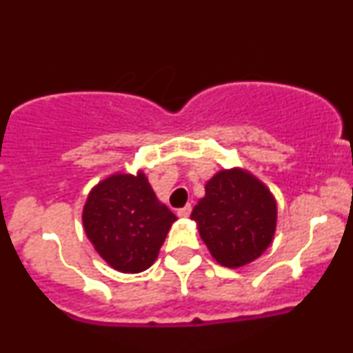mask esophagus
Returning a JSON list of instances; mask_svg holds the SVG:
<instances>
[{
	"label": "esophagus",
	"instance_id": "1",
	"mask_svg": "<svg viewBox=\"0 0 353 353\" xmlns=\"http://www.w3.org/2000/svg\"><path fill=\"white\" fill-rule=\"evenodd\" d=\"M190 210H192V208H190V204H188V205H184V208L177 209L176 214L179 217H189L190 216Z\"/></svg>",
	"mask_w": 353,
	"mask_h": 353
}]
</instances>
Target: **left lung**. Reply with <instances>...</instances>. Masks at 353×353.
Listing matches in <instances>:
<instances>
[{"mask_svg": "<svg viewBox=\"0 0 353 353\" xmlns=\"http://www.w3.org/2000/svg\"><path fill=\"white\" fill-rule=\"evenodd\" d=\"M190 219L221 265L242 267L270 245L277 205L262 182L241 169L221 171L205 184V197Z\"/></svg>", "mask_w": 353, "mask_h": 353, "instance_id": "left-lung-1", "label": "left lung"}]
</instances>
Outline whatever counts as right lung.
<instances>
[{
  "label": "right lung",
  "mask_w": 353,
  "mask_h": 353,
  "mask_svg": "<svg viewBox=\"0 0 353 353\" xmlns=\"http://www.w3.org/2000/svg\"><path fill=\"white\" fill-rule=\"evenodd\" d=\"M176 216L157 201L143 172L99 182L83 210L86 236L109 265L128 274L149 269Z\"/></svg>",
  "instance_id": "1"
}]
</instances>
